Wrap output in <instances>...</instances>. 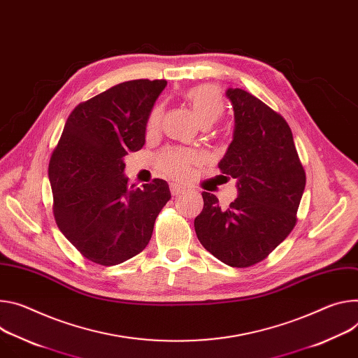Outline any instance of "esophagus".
Segmentation results:
<instances>
[{
  "instance_id": "esophagus-1",
  "label": "esophagus",
  "mask_w": 358,
  "mask_h": 358,
  "mask_svg": "<svg viewBox=\"0 0 358 358\" xmlns=\"http://www.w3.org/2000/svg\"><path fill=\"white\" fill-rule=\"evenodd\" d=\"M170 189H171V194H173V196H180V194H182V192L185 191L184 188H181V187L176 185V184H171V185H170Z\"/></svg>"
}]
</instances>
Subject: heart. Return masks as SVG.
Segmentation results:
<instances>
[{"mask_svg": "<svg viewBox=\"0 0 358 358\" xmlns=\"http://www.w3.org/2000/svg\"><path fill=\"white\" fill-rule=\"evenodd\" d=\"M185 100L203 127L213 125L224 114V101L220 90L213 84L191 87L184 94ZM164 108L155 106L147 120V131L154 133L161 124ZM201 157L187 148L171 147L157 157V167L176 181H185L191 177L192 169L200 164Z\"/></svg>", "mask_w": 358, "mask_h": 358, "instance_id": "1", "label": "heart"}]
</instances>
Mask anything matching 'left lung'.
<instances>
[{
	"mask_svg": "<svg viewBox=\"0 0 358 358\" xmlns=\"http://www.w3.org/2000/svg\"><path fill=\"white\" fill-rule=\"evenodd\" d=\"M236 117L234 138L220 161L222 178L237 180L238 197L222 208L203 191L194 220L203 244L227 266L251 267L273 252L297 224L306 171L287 121L257 96L227 90Z\"/></svg>",
	"mask_w": 358,
	"mask_h": 358,
	"instance_id": "1",
	"label": "left lung"
}]
</instances>
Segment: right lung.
I'll return each instance as SVG.
<instances>
[{
  "label": "right lung",
  "mask_w": 358,
  "mask_h": 358,
  "mask_svg": "<svg viewBox=\"0 0 358 358\" xmlns=\"http://www.w3.org/2000/svg\"><path fill=\"white\" fill-rule=\"evenodd\" d=\"M166 85V80L125 81L80 103L51 154L55 222L95 264L115 266L140 254L171 199L159 178L129 187L122 161L143 148L148 115Z\"/></svg>",
  "instance_id": "right-lung-1"
}]
</instances>
